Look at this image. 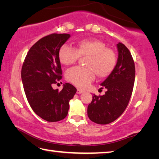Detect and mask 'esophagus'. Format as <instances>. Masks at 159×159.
<instances>
[{
	"label": "esophagus",
	"mask_w": 159,
	"mask_h": 159,
	"mask_svg": "<svg viewBox=\"0 0 159 159\" xmlns=\"http://www.w3.org/2000/svg\"><path fill=\"white\" fill-rule=\"evenodd\" d=\"M76 93H77V94H81V93H83V90H80V89H77Z\"/></svg>",
	"instance_id": "esophagus-1"
}]
</instances>
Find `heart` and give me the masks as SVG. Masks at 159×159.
Returning <instances> with one entry per match:
<instances>
[{
    "instance_id": "1",
    "label": "heart",
    "mask_w": 159,
    "mask_h": 159,
    "mask_svg": "<svg viewBox=\"0 0 159 159\" xmlns=\"http://www.w3.org/2000/svg\"><path fill=\"white\" fill-rule=\"evenodd\" d=\"M60 62L65 66L76 63L79 57H86L85 67L76 66L66 72V79L77 87L85 88L95 79L108 76L116 64V55L111 48L99 40L83 39L74 48L63 45L58 53Z\"/></svg>"
}]
</instances>
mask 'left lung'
<instances>
[{
  "label": "left lung",
  "mask_w": 159,
  "mask_h": 159,
  "mask_svg": "<svg viewBox=\"0 0 159 159\" xmlns=\"http://www.w3.org/2000/svg\"><path fill=\"white\" fill-rule=\"evenodd\" d=\"M117 63L111 74L101 83L107 91L104 95H93L88 107V116L98 124L116 120L127 107L133 93L135 67L130 51L124 44H117Z\"/></svg>",
  "instance_id": "left-lung-1"
}]
</instances>
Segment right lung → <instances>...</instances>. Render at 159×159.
<instances>
[{"label": "right lung", "mask_w": 159, "mask_h": 159, "mask_svg": "<svg viewBox=\"0 0 159 159\" xmlns=\"http://www.w3.org/2000/svg\"><path fill=\"white\" fill-rule=\"evenodd\" d=\"M70 36L52 34L42 38L29 50L21 68L29 103L39 116L48 122L59 121L66 116L69 102L76 93V88L68 83L61 91L52 88L62 78L59 50Z\"/></svg>", "instance_id": "obj_1"}]
</instances>
